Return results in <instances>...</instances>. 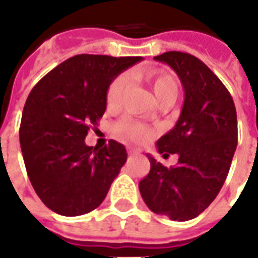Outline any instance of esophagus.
Wrapping results in <instances>:
<instances>
[{
    "instance_id": "obj_1",
    "label": "esophagus",
    "mask_w": 258,
    "mask_h": 258,
    "mask_svg": "<svg viewBox=\"0 0 258 258\" xmlns=\"http://www.w3.org/2000/svg\"><path fill=\"white\" fill-rule=\"evenodd\" d=\"M127 152H128V155H138V153H141V149L134 148V146H127Z\"/></svg>"
}]
</instances>
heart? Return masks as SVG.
<instances>
[{
	"label": "heart",
	"mask_w": 258,
	"mask_h": 258,
	"mask_svg": "<svg viewBox=\"0 0 258 258\" xmlns=\"http://www.w3.org/2000/svg\"><path fill=\"white\" fill-rule=\"evenodd\" d=\"M148 81L152 85V90L160 103L174 102L178 95V83L173 74L166 70H155L148 76ZM130 87V76L127 73L118 74L113 80L106 91V106L109 110H117L123 103L124 95ZM113 134L120 141L124 142H145L153 135L149 127L144 124L135 123L128 118H123L113 127Z\"/></svg>",
	"instance_id": "1"
}]
</instances>
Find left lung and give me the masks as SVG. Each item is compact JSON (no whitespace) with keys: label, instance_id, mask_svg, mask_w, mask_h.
I'll return each mask as SVG.
<instances>
[{"label":"left lung","instance_id":"1","mask_svg":"<svg viewBox=\"0 0 258 258\" xmlns=\"http://www.w3.org/2000/svg\"><path fill=\"white\" fill-rule=\"evenodd\" d=\"M155 59L173 68L185 91L178 121L156 144L164 156L178 155V163L167 168L148 155L151 170L140 192L153 213L188 221L210 206L225 182L238 145L236 109L227 87L196 56L168 51Z\"/></svg>","mask_w":258,"mask_h":258}]
</instances>
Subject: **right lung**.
Wrapping results in <instances>:
<instances>
[{"mask_svg":"<svg viewBox=\"0 0 258 258\" xmlns=\"http://www.w3.org/2000/svg\"><path fill=\"white\" fill-rule=\"evenodd\" d=\"M141 56L81 53L45 74L23 107L19 138L26 171L42 203L60 216L90 213L127 160L121 144L85 145L106 110L112 80Z\"/></svg>","mask_w":258,"mask_h":258,"instance_id":"1","label":"right lung"}]
</instances>
